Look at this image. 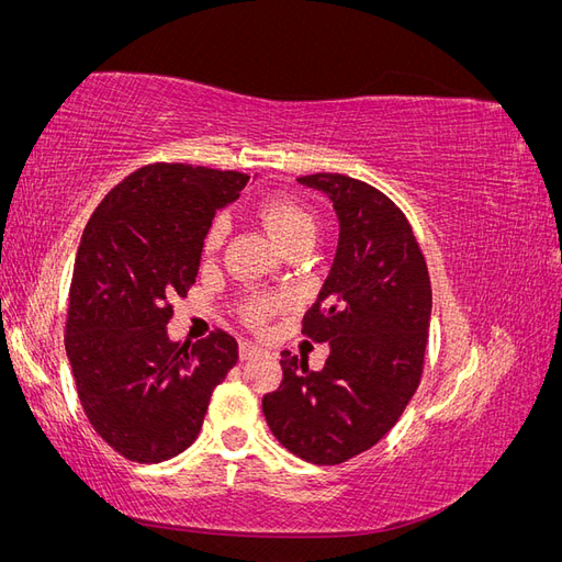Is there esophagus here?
Returning <instances> with one entry per match:
<instances>
[{
    "mask_svg": "<svg viewBox=\"0 0 562 562\" xmlns=\"http://www.w3.org/2000/svg\"><path fill=\"white\" fill-rule=\"evenodd\" d=\"M262 353H265V349H262L260 345L250 342V339H244V342L239 345V356H241V361H250V359H255V356H262Z\"/></svg>",
    "mask_w": 562,
    "mask_h": 562,
    "instance_id": "1",
    "label": "esophagus"
}]
</instances>
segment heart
<instances>
[{"label": "heart", "mask_w": 562, "mask_h": 562, "mask_svg": "<svg viewBox=\"0 0 562 562\" xmlns=\"http://www.w3.org/2000/svg\"><path fill=\"white\" fill-rule=\"evenodd\" d=\"M260 223L274 236V241L288 252L297 248H312L318 234L316 213L291 194H271L258 206ZM229 234V220L225 215L213 217L206 234H203V252H215L225 244ZM285 297L277 293H255L244 304V316L250 326H265V323L285 307Z\"/></svg>", "instance_id": "obj_1"}]
</instances>
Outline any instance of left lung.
Listing matches in <instances>:
<instances>
[{
  "label": "left lung",
  "instance_id": "8db88e82",
  "mask_svg": "<svg viewBox=\"0 0 562 562\" xmlns=\"http://www.w3.org/2000/svg\"><path fill=\"white\" fill-rule=\"evenodd\" d=\"M326 192L339 244L302 335L330 342L323 370L281 353V386L262 398L271 434L312 464L361 454L394 427L424 372L431 281L403 211L375 187L342 173L302 176Z\"/></svg>",
  "mask_w": 562,
  "mask_h": 562
}]
</instances>
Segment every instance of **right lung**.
Wrapping results in <instances>:
<instances>
[{
    "label": "right lung",
    "mask_w": 562,
    "mask_h": 562,
    "mask_svg": "<svg viewBox=\"0 0 562 562\" xmlns=\"http://www.w3.org/2000/svg\"><path fill=\"white\" fill-rule=\"evenodd\" d=\"M250 176L192 164L138 168L98 203L81 234L65 321V351L91 427L122 457L157 464L190 448L213 389L239 361L215 328L171 342L173 297H187L217 209Z\"/></svg>",
    "instance_id": "right-lung-1"
}]
</instances>
